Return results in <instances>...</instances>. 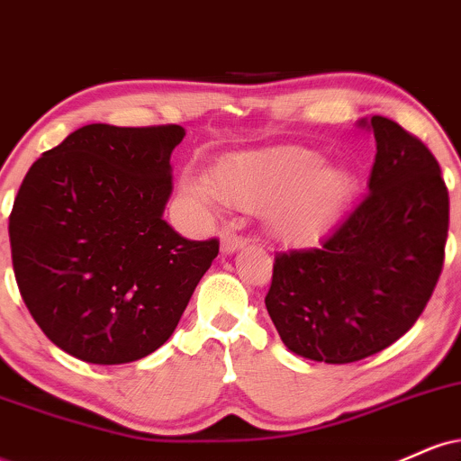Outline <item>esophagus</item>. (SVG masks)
<instances>
[{"label": "esophagus", "instance_id": "esophagus-1", "mask_svg": "<svg viewBox=\"0 0 461 461\" xmlns=\"http://www.w3.org/2000/svg\"><path fill=\"white\" fill-rule=\"evenodd\" d=\"M245 245L247 238H242L240 234H234V231H223V234H221V251L223 253H234Z\"/></svg>", "mask_w": 461, "mask_h": 461}]
</instances>
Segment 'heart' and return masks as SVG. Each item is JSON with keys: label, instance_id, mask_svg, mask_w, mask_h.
Segmentation results:
<instances>
[{"label": "heart", "instance_id": "obj_1", "mask_svg": "<svg viewBox=\"0 0 461 461\" xmlns=\"http://www.w3.org/2000/svg\"><path fill=\"white\" fill-rule=\"evenodd\" d=\"M184 193L201 208L219 201L240 210H267L268 230L290 245L325 236L356 197V177L303 147L245 151L227 156L208 177H186Z\"/></svg>", "mask_w": 461, "mask_h": 461}]
</instances>
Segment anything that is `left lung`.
Wrapping results in <instances>:
<instances>
[{
    "instance_id": "1",
    "label": "left lung",
    "mask_w": 461,
    "mask_h": 461,
    "mask_svg": "<svg viewBox=\"0 0 461 461\" xmlns=\"http://www.w3.org/2000/svg\"><path fill=\"white\" fill-rule=\"evenodd\" d=\"M368 125L377 140L370 193L319 247L277 253L264 299L284 345L314 362H357L399 340L444 267L440 164L394 121L375 114Z\"/></svg>"
}]
</instances>
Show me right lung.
<instances>
[{
  "label": "right lung",
  "instance_id": "obj_1",
  "mask_svg": "<svg viewBox=\"0 0 461 461\" xmlns=\"http://www.w3.org/2000/svg\"><path fill=\"white\" fill-rule=\"evenodd\" d=\"M179 125L93 123L30 167L8 234L32 319L68 356L125 364L176 331L219 240L162 219Z\"/></svg>",
  "mask_w": 461,
  "mask_h": 461
}]
</instances>
